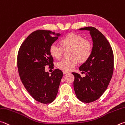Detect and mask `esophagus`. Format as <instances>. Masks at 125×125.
<instances>
[{
    "mask_svg": "<svg viewBox=\"0 0 125 125\" xmlns=\"http://www.w3.org/2000/svg\"><path fill=\"white\" fill-rule=\"evenodd\" d=\"M63 74H68L69 73V72H65V71H63Z\"/></svg>",
    "mask_w": 125,
    "mask_h": 125,
    "instance_id": "obj_1",
    "label": "esophagus"
}]
</instances>
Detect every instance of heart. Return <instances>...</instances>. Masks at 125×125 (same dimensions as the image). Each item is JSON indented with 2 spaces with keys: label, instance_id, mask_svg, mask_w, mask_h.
<instances>
[{
  "label": "heart",
  "instance_id": "b5f03b06",
  "mask_svg": "<svg viewBox=\"0 0 125 125\" xmlns=\"http://www.w3.org/2000/svg\"><path fill=\"white\" fill-rule=\"evenodd\" d=\"M60 46L52 44L50 46L49 52L53 58L60 59L63 51L70 49V58H64L57 63L58 68L69 72L74 68L78 63H84L90 57L92 53V44L90 41L83 39L80 35L70 33L60 40Z\"/></svg>",
  "mask_w": 125,
  "mask_h": 125
}]
</instances>
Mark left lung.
<instances>
[{"mask_svg":"<svg viewBox=\"0 0 125 125\" xmlns=\"http://www.w3.org/2000/svg\"><path fill=\"white\" fill-rule=\"evenodd\" d=\"M80 29L90 31L93 48L89 59L79 68L86 76L82 78L76 73L72 74L77 98L87 103L100 98L107 88L114 71V54L108 40L98 29L93 27Z\"/></svg>","mask_w":125,"mask_h":125,"instance_id":"1","label":"left lung"}]
</instances>
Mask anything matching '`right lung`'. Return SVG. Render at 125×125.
Here are the masks:
<instances>
[{"mask_svg":"<svg viewBox=\"0 0 125 125\" xmlns=\"http://www.w3.org/2000/svg\"><path fill=\"white\" fill-rule=\"evenodd\" d=\"M51 31L38 30L27 37L17 54V68L20 79L33 98L43 104L52 102L57 94L63 72L56 69L50 75L45 72L48 65L53 68V60L50 46L58 39L51 37ZM55 34V33H52Z\"/></svg>","mask_w":125,"mask_h":125,"instance_id":"obj_1","label":"right lung"}]
</instances>
